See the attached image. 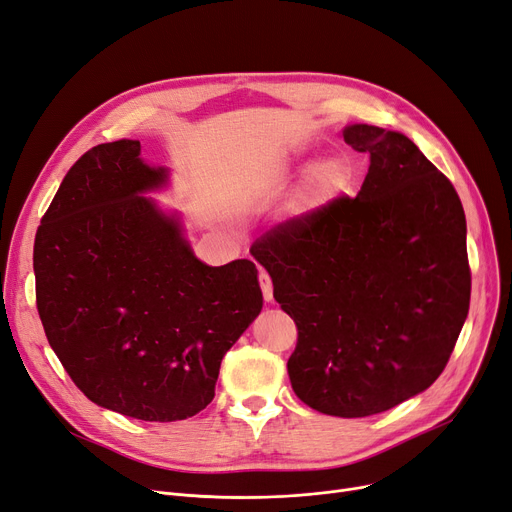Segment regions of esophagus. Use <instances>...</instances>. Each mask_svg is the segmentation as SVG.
I'll list each match as a JSON object with an SVG mask.
<instances>
[{"label": "esophagus", "instance_id": "obj_1", "mask_svg": "<svg viewBox=\"0 0 512 512\" xmlns=\"http://www.w3.org/2000/svg\"><path fill=\"white\" fill-rule=\"evenodd\" d=\"M259 286H261V292H263V299L270 303L274 299V284H272V278L267 276L265 272H259Z\"/></svg>", "mask_w": 512, "mask_h": 512}]
</instances>
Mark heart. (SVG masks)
Instances as JSON below:
<instances>
[{
	"instance_id": "1",
	"label": "heart",
	"mask_w": 512,
	"mask_h": 512,
	"mask_svg": "<svg viewBox=\"0 0 512 512\" xmlns=\"http://www.w3.org/2000/svg\"><path fill=\"white\" fill-rule=\"evenodd\" d=\"M351 184V168L344 159H326L311 172L309 193L315 201L340 195Z\"/></svg>"
}]
</instances>
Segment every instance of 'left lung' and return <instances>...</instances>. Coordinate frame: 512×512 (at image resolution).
<instances>
[{
  "label": "left lung",
  "instance_id": "left-lung-1",
  "mask_svg": "<svg viewBox=\"0 0 512 512\" xmlns=\"http://www.w3.org/2000/svg\"><path fill=\"white\" fill-rule=\"evenodd\" d=\"M369 155L355 199L265 232L251 255L294 319V394L334 417L388 411L444 371L469 313L467 222L452 182L405 134L353 124Z\"/></svg>",
  "mask_w": 512,
  "mask_h": 512
}]
</instances>
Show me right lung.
<instances>
[{
    "label": "right lung",
    "mask_w": 512,
    "mask_h": 512,
    "mask_svg": "<svg viewBox=\"0 0 512 512\" xmlns=\"http://www.w3.org/2000/svg\"><path fill=\"white\" fill-rule=\"evenodd\" d=\"M166 180L139 141L89 149L62 180L33 251L53 353L95 405L143 421L203 411L224 355L263 307L253 261L205 265L176 215L143 197Z\"/></svg>",
    "instance_id": "obj_1"
}]
</instances>
